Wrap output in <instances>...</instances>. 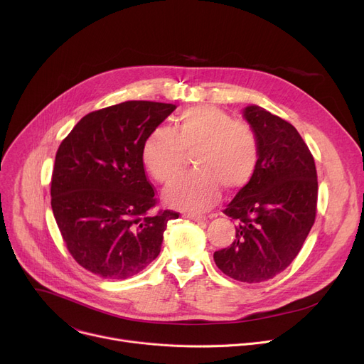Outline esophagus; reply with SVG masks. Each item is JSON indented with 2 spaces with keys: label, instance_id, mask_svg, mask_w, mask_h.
I'll return each instance as SVG.
<instances>
[{
  "label": "esophagus",
  "instance_id": "esophagus-1",
  "mask_svg": "<svg viewBox=\"0 0 364 364\" xmlns=\"http://www.w3.org/2000/svg\"><path fill=\"white\" fill-rule=\"evenodd\" d=\"M186 217L193 220V221H205L206 220V215H202V214H187Z\"/></svg>",
  "mask_w": 364,
  "mask_h": 364
}]
</instances>
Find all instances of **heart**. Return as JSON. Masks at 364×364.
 I'll return each instance as SVG.
<instances>
[{
    "instance_id": "1",
    "label": "heart",
    "mask_w": 364,
    "mask_h": 364,
    "mask_svg": "<svg viewBox=\"0 0 364 364\" xmlns=\"http://www.w3.org/2000/svg\"><path fill=\"white\" fill-rule=\"evenodd\" d=\"M186 151L193 171L172 181L166 200L183 209H200L217 200L220 187L236 192L250 184L259 159L255 131L217 106L183 110L174 129L156 127L143 144V161L159 183H169L183 169Z\"/></svg>"
}]
</instances>
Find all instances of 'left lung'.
<instances>
[{
	"label": "left lung",
	"instance_id": "left-lung-1",
	"mask_svg": "<svg viewBox=\"0 0 364 364\" xmlns=\"http://www.w3.org/2000/svg\"><path fill=\"white\" fill-rule=\"evenodd\" d=\"M243 117L258 137V166L223 211L236 221V237L214 261L228 277L259 283L299 254L316 220L318 186L314 158L292 124L255 105Z\"/></svg>",
	"mask_w": 364,
	"mask_h": 364
}]
</instances>
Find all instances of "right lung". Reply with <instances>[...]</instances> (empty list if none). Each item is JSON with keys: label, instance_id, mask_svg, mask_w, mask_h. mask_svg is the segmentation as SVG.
I'll use <instances>...</instances> for the list:
<instances>
[{"label": "right lung", "instance_id": "right-lung-1", "mask_svg": "<svg viewBox=\"0 0 364 364\" xmlns=\"http://www.w3.org/2000/svg\"><path fill=\"white\" fill-rule=\"evenodd\" d=\"M176 105L131 100L94 110L55 153L51 208L73 259L103 279L140 273L161 252L178 213L158 211L143 164L149 132Z\"/></svg>", "mask_w": 364, "mask_h": 364}]
</instances>
